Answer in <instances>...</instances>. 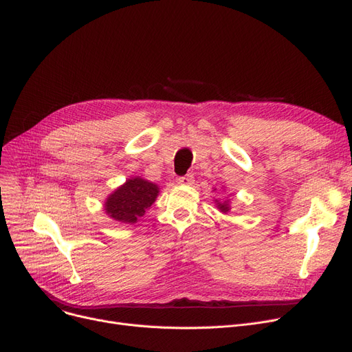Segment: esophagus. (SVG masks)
<instances>
[{"label": "esophagus", "mask_w": 352, "mask_h": 352, "mask_svg": "<svg viewBox=\"0 0 352 352\" xmlns=\"http://www.w3.org/2000/svg\"><path fill=\"white\" fill-rule=\"evenodd\" d=\"M178 183L183 184V186H191L194 184V175L192 174H187V175H183L178 178Z\"/></svg>", "instance_id": "obj_1"}]
</instances>
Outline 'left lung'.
<instances>
[{
	"mask_svg": "<svg viewBox=\"0 0 352 352\" xmlns=\"http://www.w3.org/2000/svg\"><path fill=\"white\" fill-rule=\"evenodd\" d=\"M217 204H219V209L222 210L223 213H226L229 210V206L226 203H217Z\"/></svg>",
	"mask_w": 352,
	"mask_h": 352,
	"instance_id": "obj_1",
	"label": "left lung"
}]
</instances>
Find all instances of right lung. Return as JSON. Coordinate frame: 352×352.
I'll return each instance as SVG.
<instances>
[{"label": "right lung", "instance_id": "1", "mask_svg": "<svg viewBox=\"0 0 352 352\" xmlns=\"http://www.w3.org/2000/svg\"><path fill=\"white\" fill-rule=\"evenodd\" d=\"M158 192V187L146 179H127L124 186L117 188L107 199L106 212L119 222L135 223L152 206Z\"/></svg>", "mask_w": 352, "mask_h": 352}]
</instances>
